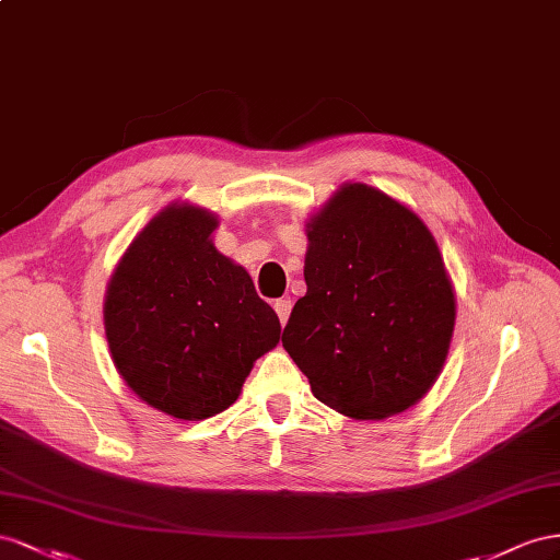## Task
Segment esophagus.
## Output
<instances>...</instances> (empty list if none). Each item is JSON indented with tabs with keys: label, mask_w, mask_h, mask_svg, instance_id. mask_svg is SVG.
<instances>
[{
	"label": "esophagus",
	"mask_w": 560,
	"mask_h": 560,
	"mask_svg": "<svg viewBox=\"0 0 560 560\" xmlns=\"http://www.w3.org/2000/svg\"><path fill=\"white\" fill-rule=\"evenodd\" d=\"M291 307H293L291 298H279V300L275 302V310H277V314H279V322H281V326H285V322H289Z\"/></svg>",
	"instance_id": "1"
}]
</instances>
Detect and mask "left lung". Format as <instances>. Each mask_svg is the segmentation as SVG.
Instances as JSON below:
<instances>
[{
    "mask_svg": "<svg viewBox=\"0 0 560 560\" xmlns=\"http://www.w3.org/2000/svg\"><path fill=\"white\" fill-rule=\"evenodd\" d=\"M307 295L281 342L318 401L357 420L415 406L434 385L455 295L424 222L369 185H347L310 225Z\"/></svg>",
    "mask_w": 560,
    "mask_h": 560,
    "instance_id": "left-lung-1",
    "label": "left lung"
}]
</instances>
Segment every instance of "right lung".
I'll return each mask as SVG.
<instances>
[{
  "mask_svg": "<svg viewBox=\"0 0 560 560\" xmlns=\"http://www.w3.org/2000/svg\"><path fill=\"white\" fill-rule=\"evenodd\" d=\"M215 225L195 206L159 213L124 253L105 298L119 375L142 401L180 420L230 408L281 332L248 271L213 246Z\"/></svg>",
  "mask_w": 560,
  "mask_h": 560,
  "instance_id": "obj_1",
  "label": "right lung"
}]
</instances>
